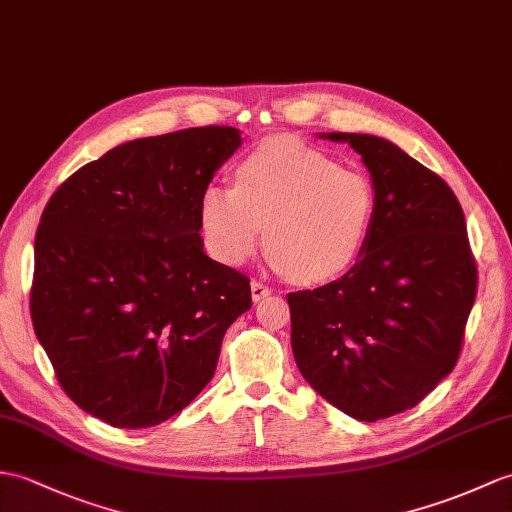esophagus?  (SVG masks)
<instances>
[{
	"mask_svg": "<svg viewBox=\"0 0 512 512\" xmlns=\"http://www.w3.org/2000/svg\"><path fill=\"white\" fill-rule=\"evenodd\" d=\"M270 292H272L270 285H266L264 281H257V279H253V283H251V294H253V301H255V303L264 301L266 296H270Z\"/></svg>",
	"mask_w": 512,
	"mask_h": 512,
	"instance_id": "1",
	"label": "esophagus"
}]
</instances>
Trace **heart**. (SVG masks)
<instances>
[{
	"label": "heart",
	"instance_id": "1",
	"mask_svg": "<svg viewBox=\"0 0 512 512\" xmlns=\"http://www.w3.org/2000/svg\"><path fill=\"white\" fill-rule=\"evenodd\" d=\"M198 218L211 255L240 266L264 240L272 266L299 283L334 281L364 257L377 218L373 178L342 168L299 139L257 146L235 168V187L207 185Z\"/></svg>",
	"mask_w": 512,
	"mask_h": 512
}]
</instances>
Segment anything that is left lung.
<instances>
[{
    "instance_id": "1",
    "label": "left lung",
    "mask_w": 512,
    "mask_h": 512,
    "mask_svg": "<svg viewBox=\"0 0 512 512\" xmlns=\"http://www.w3.org/2000/svg\"><path fill=\"white\" fill-rule=\"evenodd\" d=\"M360 154L377 189L364 257L323 288L290 292L305 382L358 421L410 410L458 362L478 270L465 213L441 176L392 141L323 133Z\"/></svg>"
}]
</instances>
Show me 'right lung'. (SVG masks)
I'll list each match as a JSON object with an SVG mask.
<instances>
[{
	"label": "right lung",
	"instance_id": "obj_1",
	"mask_svg": "<svg viewBox=\"0 0 512 512\" xmlns=\"http://www.w3.org/2000/svg\"><path fill=\"white\" fill-rule=\"evenodd\" d=\"M242 146L231 126L144 137L56 189L34 240V334L67 397L141 430L209 384L251 281L205 255L198 202Z\"/></svg>",
	"mask_w": 512,
	"mask_h": 512
}]
</instances>
